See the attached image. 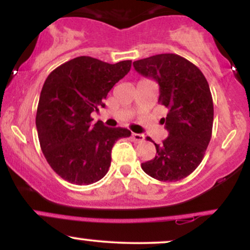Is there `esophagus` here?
<instances>
[{
  "instance_id": "34e87169",
  "label": "esophagus",
  "mask_w": 250,
  "mask_h": 250,
  "mask_svg": "<svg viewBox=\"0 0 250 250\" xmlns=\"http://www.w3.org/2000/svg\"><path fill=\"white\" fill-rule=\"evenodd\" d=\"M131 139H133L135 142H142L143 140H145V135L133 133V134H131Z\"/></svg>"
}]
</instances>
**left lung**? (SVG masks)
I'll use <instances>...</instances> for the list:
<instances>
[{
    "label": "left lung",
    "mask_w": 250,
    "mask_h": 250,
    "mask_svg": "<svg viewBox=\"0 0 250 250\" xmlns=\"http://www.w3.org/2000/svg\"><path fill=\"white\" fill-rule=\"evenodd\" d=\"M133 65L157 82L159 103L168 110L161 120L168 137L161 145L155 143L156 156L142 163L143 171L163 182L185 179L199 167L211 137L214 105L207 80L196 65L176 54L150 56Z\"/></svg>",
    "instance_id": "left-lung-1"
}]
</instances>
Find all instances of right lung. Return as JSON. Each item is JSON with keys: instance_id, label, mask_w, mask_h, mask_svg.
<instances>
[{"instance_id": "add662e5", "label": "right lung", "mask_w": 250, "mask_h": 250, "mask_svg": "<svg viewBox=\"0 0 250 250\" xmlns=\"http://www.w3.org/2000/svg\"><path fill=\"white\" fill-rule=\"evenodd\" d=\"M131 61L115 64L90 56L63 63L49 74L40 95L36 128L45 160L57 175L75 185L101 180L114 143L130 136L125 128L93 125L90 114L104 108L110 89L129 73Z\"/></svg>"}]
</instances>
